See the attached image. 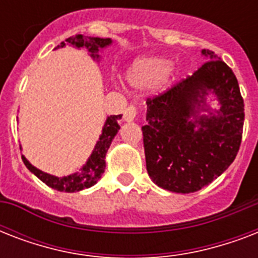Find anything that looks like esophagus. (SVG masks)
Instances as JSON below:
<instances>
[{
	"mask_svg": "<svg viewBox=\"0 0 258 258\" xmlns=\"http://www.w3.org/2000/svg\"><path fill=\"white\" fill-rule=\"evenodd\" d=\"M135 116H137V108L134 107V105H130V107H127L124 111V121H127V123H131V121L135 120Z\"/></svg>",
	"mask_w": 258,
	"mask_h": 258,
	"instance_id": "1",
	"label": "esophagus"
}]
</instances>
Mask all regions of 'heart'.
Here are the masks:
<instances>
[{"mask_svg": "<svg viewBox=\"0 0 258 258\" xmlns=\"http://www.w3.org/2000/svg\"><path fill=\"white\" fill-rule=\"evenodd\" d=\"M174 74V67L167 60L155 56L135 58L125 71V80L137 91H147L158 84L169 82Z\"/></svg>", "mask_w": 258, "mask_h": 258, "instance_id": "obj_1", "label": "heart"}]
</instances>
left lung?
Wrapping results in <instances>:
<instances>
[{"instance_id": "obj_1", "label": "left lung", "mask_w": 258, "mask_h": 258, "mask_svg": "<svg viewBox=\"0 0 258 258\" xmlns=\"http://www.w3.org/2000/svg\"><path fill=\"white\" fill-rule=\"evenodd\" d=\"M201 54L206 62L192 76L147 100L142 127L150 178L172 192L212 183L232 165L242 138L244 100L236 76L214 52Z\"/></svg>"}]
</instances>
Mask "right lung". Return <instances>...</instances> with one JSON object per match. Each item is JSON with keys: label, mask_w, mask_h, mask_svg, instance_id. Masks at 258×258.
I'll list each match as a JSON object with an SVG mask.
<instances>
[{"label": "right lung", "mask_w": 258, "mask_h": 258, "mask_svg": "<svg viewBox=\"0 0 258 258\" xmlns=\"http://www.w3.org/2000/svg\"><path fill=\"white\" fill-rule=\"evenodd\" d=\"M66 44L70 46H74L76 49H87L89 56L93 58V61H100V53L105 48H108L113 44L111 38H100V37H91V36H84V34H76L75 37H70L62 41L57 48H64ZM121 119V115H111L105 119L101 134L99 135L96 145L93 147L92 153L88 157L87 162L83 165V167L79 171L74 174H68L64 176H56L48 172L42 171V170L34 167L24 155H22V161L26 169L29 170L32 174L37 176L38 179L42 180L44 183L48 184L49 187L62 192H76L82 191L84 188L92 187L93 184L101 178L103 172L105 169V155L108 151L109 146L112 143L113 138L116 137V134L120 130V125L117 121Z\"/></svg>", "instance_id": "right-lung-1"}]
</instances>
